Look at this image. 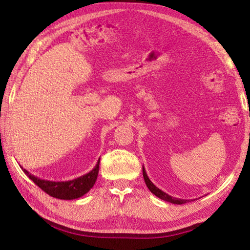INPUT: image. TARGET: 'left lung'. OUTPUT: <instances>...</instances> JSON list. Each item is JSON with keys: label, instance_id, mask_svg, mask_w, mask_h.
<instances>
[{"label": "left lung", "instance_id": "1", "mask_svg": "<svg viewBox=\"0 0 250 250\" xmlns=\"http://www.w3.org/2000/svg\"><path fill=\"white\" fill-rule=\"evenodd\" d=\"M142 172H143V177H145V182L147 186V188H149L151 193H153L156 197H159L163 201L170 202V203H172V204H185V203L191 202L189 200H183V198H176V197L168 195V194L163 192L162 189H160L159 188H156V186L152 183L151 180L149 179V176H147V174H146L145 167H142Z\"/></svg>", "mask_w": 250, "mask_h": 250}]
</instances>
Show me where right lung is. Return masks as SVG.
Wrapping results in <instances>:
<instances>
[{
    "instance_id": "obj_1",
    "label": "right lung",
    "mask_w": 250,
    "mask_h": 250,
    "mask_svg": "<svg viewBox=\"0 0 250 250\" xmlns=\"http://www.w3.org/2000/svg\"><path fill=\"white\" fill-rule=\"evenodd\" d=\"M99 162L100 159L97 162L96 167L87 174L77 177V179L70 181H48L40 179L35 175H33L27 170L22 167L23 172L31 179L34 183L43 189L48 195L59 198V200H76L83 196L84 194L90 191V188L94 186L97 181L99 172Z\"/></svg>"
}]
</instances>
